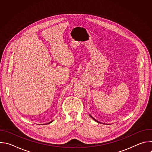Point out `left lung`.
<instances>
[{
    "label": "left lung",
    "mask_w": 152,
    "mask_h": 152,
    "mask_svg": "<svg viewBox=\"0 0 152 152\" xmlns=\"http://www.w3.org/2000/svg\"><path fill=\"white\" fill-rule=\"evenodd\" d=\"M89 115H90V117H91V118H93V120H94V121H96V122H97V123H102V124H104V123H100V122H99V121H97V120H96V119H95V118H94V117H92V116H91V115H90V114H89Z\"/></svg>",
    "instance_id": "1"
}]
</instances>
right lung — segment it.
<instances>
[{
  "label": "right lung",
  "mask_w": 152,
  "mask_h": 152,
  "mask_svg": "<svg viewBox=\"0 0 152 152\" xmlns=\"http://www.w3.org/2000/svg\"><path fill=\"white\" fill-rule=\"evenodd\" d=\"M53 121H50L49 123H46V124H50V123H52Z\"/></svg>",
  "instance_id": "1"
}]
</instances>
